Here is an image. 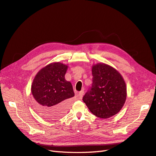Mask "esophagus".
Listing matches in <instances>:
<instances>
[{
	"instance_id": "1",
	"label": "esophagus",
	"mask_w": 156,
	"mask_h": 156,
	"mask_svg": "<svg viewBox=\"0 0 156 156\" xmlns=\"http://www.w3.org/2000/svg\"><path fill=\"white\" fill-rule=\"evenodd\" d=\"M83 93H84V91H83V90H82V91H80V92H79V94H78V98H79L80 99H81L82 98Z\"/></svg>"
}]
</instances>
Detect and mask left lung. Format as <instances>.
Masks as SVG:
<instances>
[{"mask_svg": "<svg viewBox=\"0 0 156 156\" xmlns=\"http://www.w3.org/2000/svg\"><path fill=\"white\" fill-rule=\"evenodd\" d=\"M92 76V85L83 97V101L96 117H113L125 103V82L116 69L104 63L93 65Z\"/></svg>", "mask_w": 156, "mask_h": 156, "instance_id": "obj_1", "label": "left lung"}]
</instances>
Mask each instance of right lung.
Listing matches in <instances>:
<instances>
[{"mask_svg": "<svg viewBox=\"0 0 156 156\" xmlns=\"http://www.w3.org/2000/svg\"><path fill=\"white\" fill-rule=\"evenodd\" d=\"M67 69L61 62L51 63L38 72L31 84L37 110L48 119L65 114L69 99L74 96L72 83L65 78Z\"/></svg>", "mask_w": 156, "mask_h": 156, "instance_id": "add662e5", "label": "right lung"}]
</instances>
